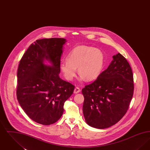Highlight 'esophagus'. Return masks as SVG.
<instances>
[{"label": "esophagus", "instance_id": "esophagus-1", "mask_svg": "<svg viewBox=\"0 0 150 150\" xmlns=\"http://www.w3.org/2000/svg\"><path fill=\"white\" fill-rule=\"evenodd\" d=\"M80 92V89L79 87H76L75 89H74V93H78Z\"/></svg>", "mask_w": 150, "mask_h": 150}]
</instances>
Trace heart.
Returning a JSON list of instances; mask_svg holds the SVG:
<instances>
[{
	"mask_svg": "<svg viewBox=\"0 0 150 150\" xmlns=\"http://www.w3.org/2000/svg\"><path fill=\"white\" fill-rule=\"evenodd\" d=\"M104 64V54L101 50L91 47L80 45L72 49L67 59L62 60L59 68L65 78L72 80L76 76V68L81 78L89 81L97 78Z\"/></svg>",
	"mask_w": 150,
	"mask_h": 150,
	"instance_id": "heart-1",
	"label": "heart"
}]
</instances>
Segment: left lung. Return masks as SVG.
Returning a JSON list of instances; mask_svg holds the SVG:
<instances>
[{
	"mask_svg": "<svg viewBox=\"0 0 150 150\" xmlns=\"http://www.w3.org/2000/svg\"><path fill=\"white\" fill-rule=\"evenodd\" d=\"M108 68L81 92L86 122L98 129L107 128L125 115L134 92L133 72L120 53L112 56Z\"/></svg>",
	"mask_w": 150,
	"mask_h": 150,
	"instance_id": "8db88e82",
	"label": "left lung"
}]
</instances>
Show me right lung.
Returning a JSON list of instances; mask_svg holds the SVG:
<instances>
[{"label": "right lung", "instance_id": "1", "mask_svg": "<svg viewBox=\"0 0 150 150\" xmlns=\"http://www.w3.org/2000/svg\"><path fill=\"white\" fill-rule=\"evenodd\" d=\"M64 38L36 40L23 54L17 70V100L33 121L50 125L63 114L64 105L75 86L59 76ZM44 59L52 64L47 67Z\"/></svg>", "mask_w": 150, "mask_h": 150}]
</instances>
